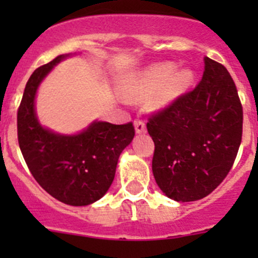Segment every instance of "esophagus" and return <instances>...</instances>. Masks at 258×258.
Segmentation results:
<instances>
[{
	"label": "esophagus",
	"instance_id": "34e87169",
	"mask_svg": "<svg viewBox=\"0 0 258 258\" xmlns=\"http://www.w3.org/2000/svg\"><path fill=\"white\" fill-rule=\"evenodd\" d=\"M134 127H136V132L138 134L145 133V132H146L145 121H143V120H140V118H137V120H134Z\"/></svg>",
	"mask_w": 258,
	"mask_h": 258
}]
</instances>
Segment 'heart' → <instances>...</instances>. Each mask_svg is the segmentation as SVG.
Instances as JSON below:
<instances>
[{"mask_svg":"<svg viewBox=\"0 0 258 258\" xmlns=\"http://www.w3.org/2000/svg\"><path fill=\"white\" fill-rule=\"evenodd\" d=\"M174 72L172 63H161L143 71L122 86V93L127 97H149L157 92L152 99L155 107H164L181 95L192 81L190 71Z\"/></svg>","mask_w":258,"mask_h":258,"instance_id":"obj_1","label":"heart"}]
</instances>
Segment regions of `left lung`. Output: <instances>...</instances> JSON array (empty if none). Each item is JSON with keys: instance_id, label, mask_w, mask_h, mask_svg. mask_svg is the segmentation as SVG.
Instances as JSON below:
<instances>
[{"instance_id": "8db88e82", "label": "left lung", "mask_w": 258, "mask_h": 258, "mask_svg": "<svg viewBox=\"0 0 258 258\" xmlns=\"http://www.w3.org/2000/svg\"><path fill=\"white\" fill-rule=\"evenodd\" d=\"M197 88L150 116L155 143L152 173L175 202H195L225 179L238 155L243 107L235 83L221 63L204 58Z\"/></svg>"}]
</instances>
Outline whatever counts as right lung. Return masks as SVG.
I'll return each instance as SVG.
<instances>
[{
  "instance_id": "obj_1",
  "label": "right lung",
  "mask_w": 258,
  "mask_h": 258,
  "mask_svg": "<svg viewBox=\"0 0 258 258\" xmlns=\"http://www.w3.org/2000/svg\"><path fill=\"white\" fill-rule=\"evenodd\" d=\"M67 55H59L31 75L18 109V141L29 172L41 187L68 206H89L101 199L115 178L122 150L133 140V122L94 121L75 136L42 127L36 117L40 83Z\"/></svg>"
}]
</instances>
